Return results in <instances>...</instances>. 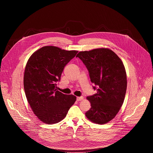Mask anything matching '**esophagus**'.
<instances>
[{
	"label": "esophagus",
	"mask_w": 153,
	"mask_h": 153,
	"mask_svg": "<svg viewBox=\"0 0 153 153\" xmlns=\"http://www.w3.org/2000/svg\"><path fill=\"white\" fill-rule=\"evenodd\" d=\"M83 97L82 96H81V97H77V101H80V100H83Z\"/></svg>",
	"instance_id": "obj_1"
}]
</instances>
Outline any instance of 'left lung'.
Instances as JSON below:
<instances>
[{
    "mask_svg": "<svg viewBox=\"0 0 153 153\" xmlns=\"http://www.w3.org/2000/svg\"><path fill=\"white\" fill-rule=\"evenodd\" d=\"M76 57L88 70L93 89L97 90V93L87 97L91 107L85 116L95 123H108L115 117L124 101L127 80L123 63L108 48L80 51Z\"/></svg>",
    "mask_w": 153,
    "mask_h": 153,
    "instance_id": "left-lung-1",
    "label": "left lung"
}]
</instances>
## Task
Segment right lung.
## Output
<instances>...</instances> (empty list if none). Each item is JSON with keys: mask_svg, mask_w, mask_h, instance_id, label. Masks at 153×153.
Here are the masks:
<instances>
[{"mask_svg": "<svg viewBox=\"0 0 153 153\" xmlns=\"http://www.w3.org/2000/svg\"><path fill=\"white\" fill-rule=\"evenodd\" d=\"M77 51H67L54 46L43 47L34 52L25 67L24 86L33 113L47 124L56 123L67 116L76 97L57 90L64 67Z\"/></svg>", "mask_w": 153, "mask_h": 153, "instance_id": "obj_1", "label": "right lung"}]
</instances>
